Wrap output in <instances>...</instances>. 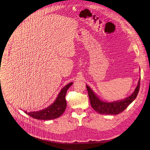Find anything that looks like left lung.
Wrapping results in <instances>:
<instances>
[{
    "instance_id": "8db88e82",
    "label": "left lung",
    "mask_w": 150,
    "mask_h": 150,
    "mask_svg": "<svg viewBox=\"0 0 150 150\" xmlns=\"http://www.w3.org/2000/svg\"><path fill=\"white\" fill-rule=\"evenodd\" d=\"M140 87V78L134 92L126 98L111 103L101 100L93 90L86 85L91 105L94 110L103 115H118L125 110L137 97Z\"/></svg>"
}]
</instances>
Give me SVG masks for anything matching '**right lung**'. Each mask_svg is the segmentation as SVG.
Segmentation results:
<instances>
[{
  "label": "right lung",
  "mask_w": 150,
  "mask_h": 150,
  "mask_svg": "<svg viewBox=\"0 0 150 150\" xmlns=\"http://www.w3.org/2000/svg\"><path fill=\"white\" fill-rule=\"evenodd\" d=\"M73 84L71 82L65 85L59 93L55 101L47 108L42 110L33 112H24L30 116L38 120H52L60 117L65 112L67 108L65 96L69 88Z\"/></svg>",
  "instance_id": "1"
}]
</instances>
